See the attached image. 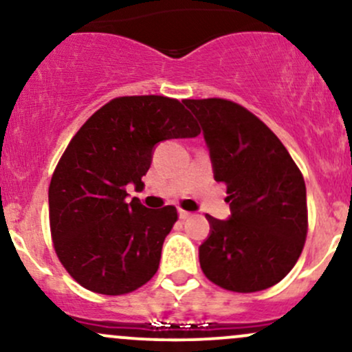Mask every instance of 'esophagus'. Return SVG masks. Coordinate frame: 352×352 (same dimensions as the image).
Returning a JSON list of instances; mask_svg holds the SVG:
<instances>
[{
	"mask_svg": "<svg viewBox=\"0 0 352 352\" xmlns=\"http://www.w3.org/2000/svg\"><path fill=\"white\" fill-rule=\"evenodd\" d=\"M179 217H180V220H187V218L192 217V213L187 212V210H180V212H179Z\"/></svg>",
	"mask_w": 352,
	"mask_h": 352,
	"instance_id": "1",
	"label": "esophagus"
}]
</instances>
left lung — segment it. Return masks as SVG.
I'll list each match as a JSON object with an SVG mask.
<instances>
[{"label":"left lung","instance_id":"8db88e82","mask_svg":"<svg viewBox=\"0 0 352 352\" xmlns=\"http://www.w3.org/2000/svg\"><path fill=\"white\" fill-rule=\"evenodd\" d=\"M204 129L217 182L227 185L230 220L207 215L201 272L233 293L280 283L296 265L308 235L302 173L272 129L228 99H185Z\"/></svg>","mask_w":352,"mask_h":352}]
</instances>
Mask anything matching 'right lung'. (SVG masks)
Masks as SVG:
<instances>
[{"mask_svg": "<svg viewBox=\"0 0 352 352\" xmlns=\"http://www.w3.org/2000/svg\"><path fill=\"white\" fill-rule=\"evenodd\" d=\"M199 134L184 104L165 96L109 100L76 132L52 173L50 227L60 265L80 286L119 296L157 273L177 208L127 201L125 187H142L153 145Z\"/></svg>", "mask_w": 352, "mask_h": 352, "instance_id": "1", "label": "right lung"}]
</instances>
